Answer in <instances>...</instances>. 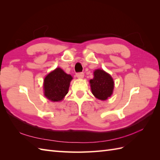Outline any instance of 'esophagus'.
<instances>
[{
  "label": "esophagus",
  "mask_w": 160,
  "mask_h": 160,
  "mask_svg": "<svg viewBox=\"0 0 160 160\" xmlns=\"http://www.w3.org/2000/svg\"><path fill=\"white\" fill-rule=\"evenodd\" d=\"M84 76V74L83 72H80V73H76V77L78 78H80V79H81V78H83Z\"/></svg>",
  "instance_id": "obj_1"
}]
</instances>
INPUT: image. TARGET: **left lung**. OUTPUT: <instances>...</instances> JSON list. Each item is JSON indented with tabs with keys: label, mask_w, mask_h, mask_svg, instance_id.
Masks as SVG:
<instances>
[{
	"label": "left lung",
	"mask_w": 160,
	"mask_h": 160,
	"mask_svg": "<svg viewBox=\"0 0 160 160\" xmlns=\"http://www.w3.org/2000/svg\"><path fill=\"white\" fill-rule=\"evenodd\" d=\"M92 93L98 99L107 100L113 93L114 82L109 74L101 69L94 71V78L90 80Z\"/></svg>",
	"instance_id": "obj_1"
}]
</instances>
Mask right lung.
Wrapping results in <instances>:
<instances>
[{
    "label": "right lung",
    "instance_id": "right-lung-1",
    "mask_svg": "<svg viewBox=\"0 0 160 160\" xmlns=\"http://www.w3.org/2000/svg\"><path fill=\"white\" fill-rule=\"evenodd\" d=\"M71 80V76L64 73L60 68H57L44 80L45 96L53 102L62 100L68 93Z\"/></svg>",
    "mask_w": 160,
    "mask_h": 160
}]
</instances>
